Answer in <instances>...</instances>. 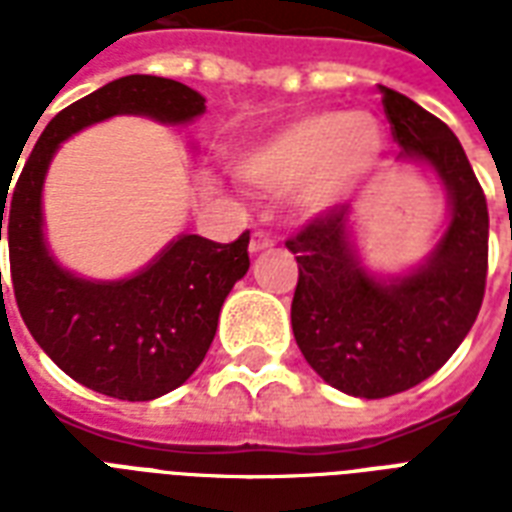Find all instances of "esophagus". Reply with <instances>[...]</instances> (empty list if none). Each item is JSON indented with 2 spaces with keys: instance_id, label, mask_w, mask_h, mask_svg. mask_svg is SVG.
Masks as SVG:
<instances>
[{
  "instance_id": "obj_1",
  "label": "esophagus",
  "mask_w": 512,
  "mask_h": 512,
  "mask_svg": "<svg viewBox=\"0 0 512 512\" xmlns=\"http://www.w3.org/2000/svg\"><path fill=\"white\" fill-rule=\"evenodd\" d=\"M271 247H273V239L268 236V233L263 231L252 233V241H249V252H252V255H260V252H265V249H271Z\"/></svg>"
}]
</instances>
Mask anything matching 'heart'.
Returning <instances> with one entry per match:
<instances>
[{
    "mask_svg": "<svg viewBox=\"0 0 512 512\" xmlns=\"http://www.w3.org/2000/svg\"><path fill=\"white\" fill-rule=\"evenodd\" d=\"M385 154L388 135L377 116L321 108L247 143L233 164L260 191H292L300 215L329 217L364 191Z\"/></svg>",
    "mask_w": 512,
    "mask_h": 512,
    "instance_id": "1",
    "label": "heart"
}]
</instances>
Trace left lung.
Listing matches in <instances>:
<instances>
[{
  "label": "left lung",
  "mask_w": 512,
  "mask_h": 512,
  "mask_svg": "<svg viewBox=\"0 0 512 512\" xmlns=\"http://www.w3.org/2000/svg\"><path fill=\"white\" fill-rule=\"evenodd\" d=\"M398 164H420L446 191V225L420 263L374 271L345 215L313 220L287 241L300 265L292 332L313 372L356 398L409 390L449 361L476 321L486 287L489 209L460 140L441 119L382 87Z\"/></svg>",
  "instance_id": "1"
}]
</instances>
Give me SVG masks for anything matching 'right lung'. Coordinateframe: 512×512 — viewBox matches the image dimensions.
Here are the masks:
<instances>
[{
    "instance_id": "1",
    "label": "right lung",
    "mask_w": 512,
    "mask_h": 512,
    "mask_svg": "<svg viewBox=\"0 0 512 512\" xmlns=\"http://www.w3.org/2000/svg\"><path fill=\"white\" fill-rule=\"evenodd\" d=\"M204 103L188 84L164 76L114 79L63 108L36 140L15 191L7 196L10 185L0 191V241L4 228L12 289L28 332L71 380L103 396L154 401L199 369L225 297L249 271V231L233 244L180 233L130 276L87 279L52 255L44 233V180L58 148L92 124L146 116L183 127L204 114Z\"/></svg>"
}]
</instances>
